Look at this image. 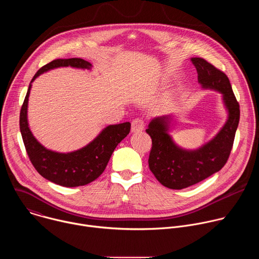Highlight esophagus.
<instances>
[{"label": "esophagus", "instance_id": "esophagus-1", "mask_svg": "<svg viewBox=\"0 0 259 259\" xmlns=\"http://www.w3.org/2000/svg\"><path fill=\"white\" fill-rule=\"evenodd\" d=\"M144 129V121L140 118L134 119L131 124V131L133 133H139Z\"/></svg>", "mask_w": 259, "mask_h": 259}]
</instances>
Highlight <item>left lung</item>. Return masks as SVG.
Instances as JSON below:
<instances>
[{
    "mask_svg": "<svg viewBox=\"0 0 259 259\" xmlns=\"http://www.w3.org/2000/svg\"><path fill=\"white\" fill-rule=\"evenodd\" d=\"M191 61L197 68L202 88L223 95L228 120L211 140L196 150L183 149L169 134L173 115L157 117L150 122L145 130L153 141L149 167L161 184L172 190L189 188L226 165L240 121V105L226 73L203 58L193 57Z\"/></svg>",
    "mask_w": 259,
    "mask_h": 259,
    "instance_id": "obj_1",
    "label": "left lung"
}]
</instances>
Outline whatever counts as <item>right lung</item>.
I'll use <instances>...</instances> for the list:
<instances>
[{
	"label": "right lung",
	"instance_id": "right-lung-1",
	"mask_svg": "<svg viewBox=\"0 0 259 259\" xmlns=\"http://www.w3.org/2000/svg\"><path fill=\"white\" fill-rule=\"evenodd\" d=\"M91 69L92 64L82 58L55 59L41 67L33 76L20 110V132L26 153L35 170L49 181L65 188L85 186L104 171L117 145L129 134V122L108 125L87 145L69 153L46 149L32 135L27 121V104L31 83L44 72L57 67Z\"/></svg>",
	"mask_w": 259,
	"mask_h": 259
}]
</instances>
